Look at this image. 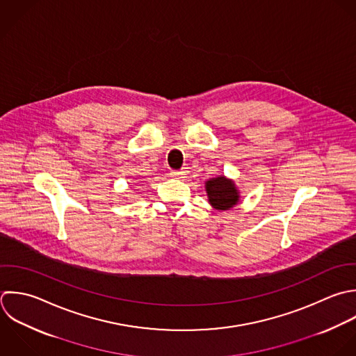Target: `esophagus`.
<instances>
[{"instance_id":"34e87169","label":"esophagus","mask_w":356,"mask_h":356,"mask_svg":"<svg viewBox=\"0 0 356 356\" xmlns=\"http://www.w3.org/2000/svg\"><path fill=\"white\" fill-rule=\"evenodd\" d=\"M186 175H187V170H186V169H181V170H172V172H170V176H172L173 179H183V177H186Z\"/></svg>"}]
</instances>
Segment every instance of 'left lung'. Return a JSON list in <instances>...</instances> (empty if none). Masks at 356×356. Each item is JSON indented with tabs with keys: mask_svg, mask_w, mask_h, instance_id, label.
<instances>
[{
	"mask_svg": "<svg viewBox=\"0 0 356 356\" xmlns=\"http://www.w3.org/2000/svg\"><path fill=\"white\" fill-rule=\"evenodd\" d=\"M205 191L208 195V202L216 211H227L240 202V190L237 188L234 180L226 176L212 177L205 181Z\"/></svg>",
	"mask_w": 356,
	"mask_h": 356,
	"instance_id": "1",
	"label": "left lung"
}]
</instances>
